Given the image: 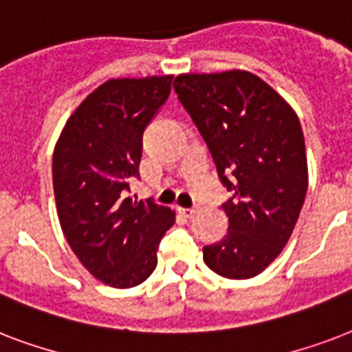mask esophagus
Instances as JSON below:
<instances>
[{
	"mask_svg": "<svg viewBox=\"0 0 352 352\" xmlns=\"http://www.w3.org/2000/svg\"><path fill=\"white\" fill-rule=\"evenodd\" d=\"M179 214L184 215V217H192L195 214V210L193 208H179Z\"/></svg>",
	"mask_w": 352,
	"mask_h": 352,
	"instance_id": "obj_1",
	"label": "esophagus"
}]
</instances>
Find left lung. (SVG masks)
Instances as JSON below:
<instances>
[{
  "label": "left lung",
  "mask_w": 352,
  "mask_h": 352,
  "mask_svg": "<svg viewBox=\"0 0 352 352\" xmlns=\"http://www.w3.org/2000/svg\"><path fill=\"white\" fill-rule=\"evenodd\" d=\"M173 89L232 192L223 204L228 232L204 246V263L223 278H254L289 243L305 201L300 118L267 82L241 69L179 74Z\"/></svg>",
  "instance_id": "obj_1"
}]
</instances>
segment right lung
<instances>
[{"label": "right lung", "mask_w": 352, "mask_h": 352, "mask_svg": "<svg viewBox=\"0 0 352 352\" xmlns=\"http://www.w3.org/2000/svg\"><path fill=\"white\" fill-rule=\"evenodd\" d=\"M173 74L111 78L98 85L63 126L52 155V186L63 235L98 281L131 289L151 276L157 248L175 212L129 199L142 135L170 95Z\"/></svg>", "instance_id": "obj_1"}]
</instances>
